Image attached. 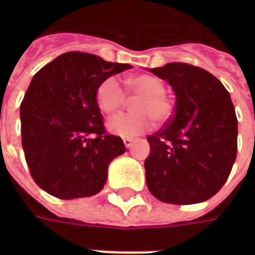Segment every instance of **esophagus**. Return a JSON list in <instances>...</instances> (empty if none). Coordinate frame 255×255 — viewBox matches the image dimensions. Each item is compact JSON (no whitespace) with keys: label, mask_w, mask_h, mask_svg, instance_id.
<instances>
[{"label":"esophagus","mask_w":255,"mask_h":255,"mask_svg":"<svg viewBox=\"0 0 255 255\" xmlns=\"http://www.w3.org/2000/svg\"><path fill=\"white\" fill-rule=\"evenodd\" d=\"M123 143H124V145H126V147H127V148H131L132 144H133V139H131V137H124Z\"/></svg>","instance_id":"34e87169"}]
</instances>
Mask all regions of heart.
Here are the masks:
<instances>
[{
	"instance_id": "heart-1",
	"label": "heart",
	"mask_w": 255,
	"mask_h": 255,
	"mask_svg": "<svg viewBox=\"0 0 255 255\" xmlns=\"http://www.w3.org/2000/svg\"><path fill=\"white\" fill-rule=\"evenodd\" d=\"M127 92L139 96L135 114H123L108 120V129L122 137H135L149 131L156 123H167L174 111V102L165 94V85L152 74H139L126 81ZM127 96L115 78L104 79L96 90V103L106 114H115L126 106Z\"/></svg>"
}]
</instances>
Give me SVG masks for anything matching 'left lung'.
I'll return each mask as SVG.
<instances>
[{
  "instance_id": "obj_1",
  "label": "left lung",
  "mask_w": 255,
  "mask_h": 255,
  "mask_svg": "<svg viewBox=\"0 0 255 255\" xmlns=\"http://www.w3.org/2000/svg\"><path fill=\"white\" fill-rule=\"evenodd\" d=\"M176 94L173 115L147 140L145 181L157 200L189 205L209 200L237 157L238 122L228 90L209 71L174 62L151 70Z\"/></svg>"
}]
</instances>
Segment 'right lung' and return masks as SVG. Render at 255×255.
<instances>
[{
    "label": "right lung",
    "instance_id": "obj_1",
    "mask_svg": "<svg viewBox=\"0 0 255 255\" xmlns=\"http://www.w3.org/2000/svg\"><path fill=\"white\" fill-rule=\"evenodd\" d=\"M131 67L70 51L34 75L21 103L22 148L31 177L45 192L71 200L103 189L108 165L126 147L104 127L96 90Z\"/></svg>",
    "mask_w": 255,
    "mask_h": 255
}]
</instances>
